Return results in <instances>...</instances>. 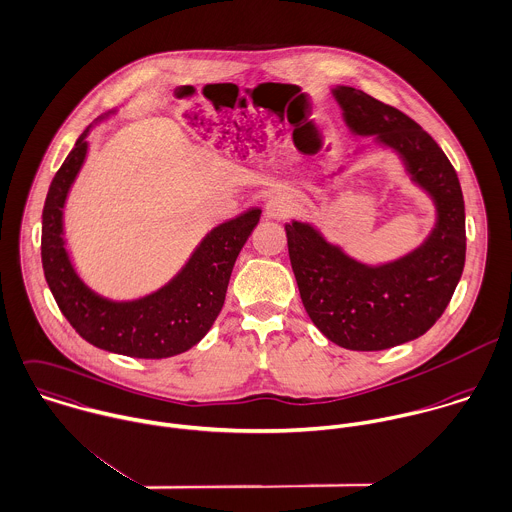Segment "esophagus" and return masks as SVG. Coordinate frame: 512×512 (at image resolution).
<instances>
[{
	"label": "esophagus",
	"instance_id": "obj_1",
	"mask_svg": "<svg viewBox=\"0 0 512 512\" xmlns=\"http://www.w3.org/2000/svg\"><path fill=\"white\" fill-rule=\"evenodd\" d=\"M294 212V200L288 194H274L266 202V216L284 220Z\"/></svg>",
	"mask_w": 512,
	"mask_h": 512
}]
</instances>
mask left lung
<instances>
[{
    "label": "left lung",
    "instance_id": "8db88e82",
    "mask_svg": "<svg viewBox=\"0 0 512 512\" xmlns=\"http://www.w3.org/2000/svg\"><path fill=\"white\" fill-rule=\"evenodd\" d=\"M347 127L397 151L437 206L423 246L383 264L345 256L310 224H286L302 304L316 328L353 351H379L423 336L445 312L465 268V202L447 155L413 119L353 87H336Z\"/></svg>",
    "mask_w": 512,
    "mask_h": 512
}]
</instances>
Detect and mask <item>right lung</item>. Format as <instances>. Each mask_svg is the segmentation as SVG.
I'll return each mask as SVG.
<instances>
[{
    "instance_id": "right-lung-1",
    "label": "right lung",
    "mask_w": 512,
    "mask_h": 512,
    "mask_svg": "<svg viewBox=\"0 0 512 512\" xmlns=\"http://www.w3.org/2000/svg\"><path fill=\"white\" fill-rule=\"evenodd\" d=\"M87 133L55 172L41 216V264L47 286L83 340L105 351L161 359L190 349L218 318L234 262L260 220L252 208L212 228L186 266L159 292L135 302H111L75 274L63 246V204L87 155Z\"/></svg>"
}]
</instances>
